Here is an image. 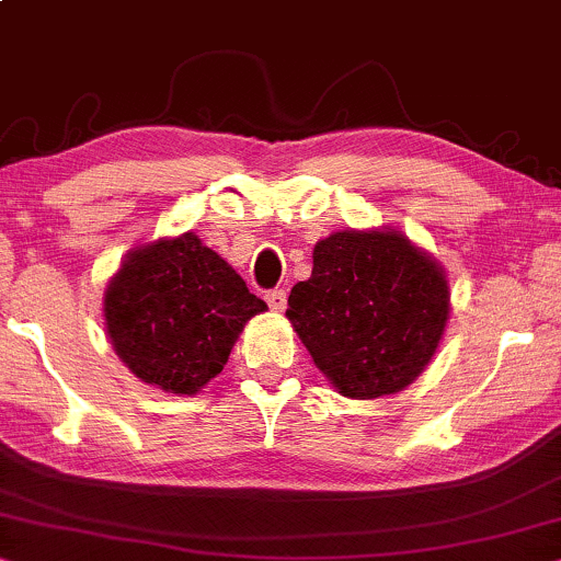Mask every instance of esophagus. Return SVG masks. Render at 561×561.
Returning a JSON list of instances; mask_svg holds the SVG:
<instances>
[{
    "label": "esophagus",
    "mask_w": 561,
    "mask_h": 561,
    "mask_svg": "<svg viewBox=\"0 0 561 561\" xmlns=\"http://www.w3.org/2000/svg\"><path fill=\"white\" fill-rule=\"evenodd\" d=\"M266 302L274 312H285L287 310V293L285 289H272V293H266Z\"/></svg>",
    "instance_id": "1"
}]
</instances>
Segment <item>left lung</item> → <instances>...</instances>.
Listing matches in <instances>:
<instances>
[{
    "label": "left lung",
    "mask_w": 561,
    "mask_h": 561,
    "mask_svg": "<svg viewBox=\"0 0 561 561\" xmlns=\"http://www.w3.org/2000/svg\"><path fill=\"white\" fill-rule=\"evenodd\" d=\"M287 318L333 390L398 394L428 367L451 312L449 279L402 230H335L312 249V274Z\"/></svg>",
    "instance_id": "left-lung-1"
}]
</instances>
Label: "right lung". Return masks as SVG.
<instances>
[{"label": "right lung", "mask_w": 561, "mask_h": 561, "mask_svg": "<svg viewBox=\"0 0 561 561\" xmlns=\"http://www.w3.org/2000/svg\"><path fill=\"white\" fill-rule=\"evenodd\" d=\"M266 302L194 233L136 245L104 289L102 312L119 362L140 382L197 394L226 367Z\"/></svg>", "instance_id": "obj_1"}]
</instances>
